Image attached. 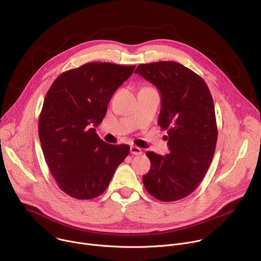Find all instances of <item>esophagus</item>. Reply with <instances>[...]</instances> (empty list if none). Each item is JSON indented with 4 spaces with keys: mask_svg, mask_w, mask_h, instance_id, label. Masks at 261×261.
Segmentation results:
<instances>
[{
    "mask_svg": "<svg viewBox=\"0 0 261 261\" xmlns=\"http://www.w3.org/2000/svg\"><path fill=\"white\" fill-rule=\"evenodd\" d=\"M130 152H131V154H133V155H140V154H143V151H141V149L138 148V147H136V146H131V147H130Z\"/></svg>",
    "mask_w": 261,
    "mask_h": 261,
    "instance_id": "obj_1",
    "label": "esophagus"
}]
</instances>
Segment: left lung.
<instances>
[{
	"label": "left lung",
	"mask_w": 261,
	"mask_h": 261,
	"mask_svg": "<svg viewBox=\"0 0 261 261\" xmlns=\"http://www.w3.org/2000/svg\"><path fill=\"white\" fill-rule=\"evenodd\" d=\"M135 74L160 92L158 125L168 130L170 154L147 152L151 169L143 176L148 193L163 202L191 195L204 178L216 151L218 128L210 90L192 69L174 61L139 64Z\"/></svg>",
	"instance_id": "left-lung-1"
}]
</instances>
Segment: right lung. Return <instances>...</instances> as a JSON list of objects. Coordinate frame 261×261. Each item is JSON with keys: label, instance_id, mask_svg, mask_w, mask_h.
Masks as SVG:
<instances>
[{"label": "right lung", "instance_id": "right-lung-1", "mask_svg": "<svg viewBox=\"0 0 261 261\" xmlns=\"http://www.w3.org/2000/svg\"><path fill=\"white\" fill-rule=\"evenodd\" d=\"M134 68L86 63L59 75L46 92L38 135L51 174L68 196L79 200L100 196L128 156L129 146L105 143L94 127L102 123L113 93Z\"/></svg>", "mask_w": 261, "mask_h": 261}]
</instances>
